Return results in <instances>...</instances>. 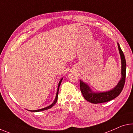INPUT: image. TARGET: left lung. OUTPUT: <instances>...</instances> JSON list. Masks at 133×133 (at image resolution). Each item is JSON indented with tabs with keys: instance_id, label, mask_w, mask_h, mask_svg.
<instances>
[{
	"instance_id": "obj_1",
	"label": "left lung",
	"mask_w": 133,
	"mask_h": 133,
	"mask_svg": "<svg viewBox=\"0 0 133 133\" xmlns=\"http://www.w3.org/2000/svg\"><path fill=\"white\" fill-rule=\"evenodd\" d=\"M121 61V77L115 88L110 90L102 92H94L83 81H80V89L84 98L92 104H100L108 102L117 97L123 90L125 81L126 61L124 54L121 49L119 44L117 43Z\"/></svg>"
}]
</instances>
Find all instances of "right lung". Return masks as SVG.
<instances>
[{
    "instance_id": "1",
    "label": "right lung",
    "mask_w": 133,
    "mask_h": 133,
    "mask_svg": "<svg viewBox=\"0 0 133 133\" xmlns=\"http://www.w3.org/2000/svg\"><path fill=\"white\" fill-rule=\"evenodd\" d=\"M63 80V78L61 79V80L58 83V88H57V93H56V98H55V99H54V102L52 103V104L49 105V106H48L47 107H45V108H42V109H37V110H28L29 111H31V112H39V111H43L44 110H47V109H48L50 108H52V107L54 106V105L56 104V103L57 102V98H58V90H59V88H60V86L61 85V83H62V81Z\"/></svg>"
}]
</instances>
